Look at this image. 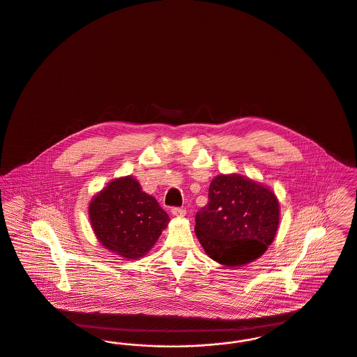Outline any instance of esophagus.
<instances>
[{"label": "esophagus", "mask_w": 357, "mask_h": 357, "mask_svg": "<svg viewBox=\"0 0 357 357\" xmlns=\"http://www.w3.org/2000/svg\"><path fill=\"white\" fill-rule=\"evenodd\" d=\"M171 213H172L174 217H179V218L186 217V210H185V208H181V207H172V208H171Z\"/></svg>", "instance_id": "34e87169"}]
</instances>
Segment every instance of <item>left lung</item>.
<instances>
[{"instance_id": "obj_1", "label": "left lung", "mask_w": 357, "mask_h": 357, "mask_svg": "<svg viewBox=\"0 0 357 357\" xmlns=\"http://www.w3.org/2000/svg\"><path fill=\"white\" fill-rule=\"evenodd\" d=\"M195 222L204 253L227 268H238L272 245L280 204L269 187L239 174H221L211 181L208 204L197 213Z\"/></svg>"}]
</instances>
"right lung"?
<instances>
[{"label": "right lung", "instance_id": "obj_1", "mask_svg": "<svg viewBox=\"0 0 357 357\" xmlns=\"http://www.w3.org/2000/svg\"><path fill=\"white\" fill-rule=\"evenodd\" d=\"M88 215L100 245L127 259L147 255L170 222L169 214L132 175L107 183L91 199Z\"/></svg>", "mask_w": 357, "mask_h": 357}]
</instances>
